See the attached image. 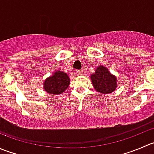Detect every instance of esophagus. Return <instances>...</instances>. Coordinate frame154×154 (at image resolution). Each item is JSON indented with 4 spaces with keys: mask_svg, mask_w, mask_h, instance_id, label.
I'll return each instance as SVG.
<instances>
[{
    "mask_svg": "<svg viewBox=\"0 0 154 154\" xmlns=\"http://www.w3.org/2000/svg\"><path fill=\"white\" fill-rule=\"evenodd\" d=\"M76 73H77V74H78V75H81V74H83V71H82V70H77V71H76Z\"/></svg>",
    "mask_w": 154,
    "mask_h": 154,
    "instance_id": "34e87169",
    "label": "esophagus"
}]
</instances>
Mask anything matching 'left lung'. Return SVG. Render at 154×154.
I'll return each mask as SVG.
<instances>
[{"instance_id": "left-lung-1", "label": "left lung", "mask_w": 154, "mask_h": 154, "mask_svg": "<svg viewBox=\"0 0 154 154\" xmlns=\"http://www.w3.org/2000/svg\"><path fill=\"white\" fill-rule=\"evenodd\" d=\"M91 80L95 90L101 94L111 93L117 87V77L102 65L97 67L95 74L91 75Z\"/></svg>"}]
</instances>
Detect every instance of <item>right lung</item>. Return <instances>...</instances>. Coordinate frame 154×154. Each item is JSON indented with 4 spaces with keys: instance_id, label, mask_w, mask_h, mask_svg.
I'll return each mask as SVG.
<instances>
[{
    "instance_id": "add662e5",
    "label": "right lung",
    "mask_w": 154,
    "mask_h": 154,
    "mask_svg": "<svg viewBox=\"0 0 154 154\" xmlns=\"http://www.w3.org/2000/svg\"><path fill=\"white\" fill-rule=\"evenodd\" d=\"M69 84L70 79L68 74L61 71H57L51 77L46 79L44 89L47 93L59 95L66 90Z\"/></svg>"
}]
</instances>
